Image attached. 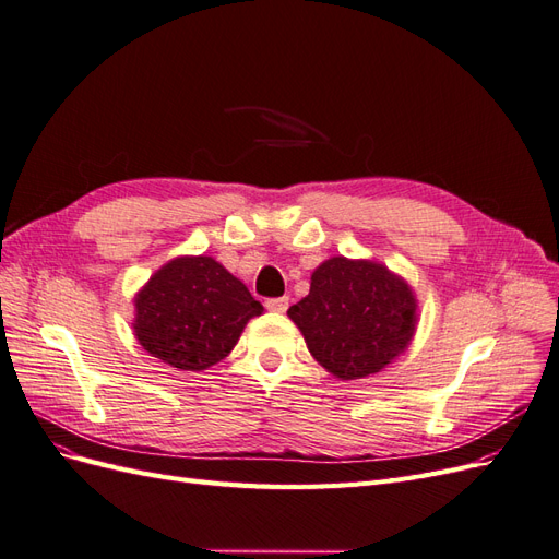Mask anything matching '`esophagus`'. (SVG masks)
I'll list each match as a JSON object with an SVG mask.
<instances>
[{"label":"esophagus","mask_w":559,"mask_h":559,"mask_svg":"<svg viewBox=\"0 0 559 559\" xmlns=\"http://www.w3.org/2000/svg\"><path fill=\"white\" fill-rule=\"evenodd\" d=\"M265 308L270 312H286V308H289V298L282 296V298H267L265 300Z\"/></svg>","instance_id":"1"}]
</instances>
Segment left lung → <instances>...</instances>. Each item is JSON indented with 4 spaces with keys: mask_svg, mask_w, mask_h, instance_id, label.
Listing matches in <instances>:
<instances>
[{
    "mask_svg": "<svg viewBox=\"0 0 559 559\" xmlns=\"http://www.w3.org/2000/svg\"><path fill=\"white\" fill-rule=\"evenodd\" d=\"M286 314L331 376L361 380L411 345L417 300L386 265L333 257L314 270L310 294Z\"/></svg>",
    "mask_w": 559,
    "mask_h": 559,
    "instance_id": "8db88e82",
    "label": "left lung"
}]
</instances>
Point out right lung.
I'll return each instance as SVG.
<instances>
[{
	"instance_id": "obj_1",
	"label": "right lung",
	"mask_w": 559,
	"mask_h": 559,
	"mask_svg": "<svg viewBox=\"0 0 559 559\" xmlns=\"http://www.w3.org/2000/svg\"><path fill=\"white\" fill-rule=\"evenodd\" d=\"M263 306L212 257H179L134 296L140 345L179 370H205L228 357Z\"/></svg>"
}]
</instances>
